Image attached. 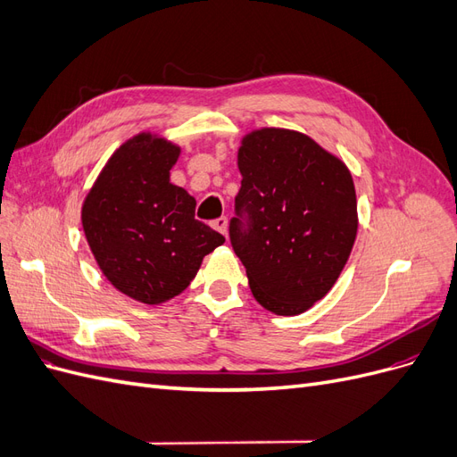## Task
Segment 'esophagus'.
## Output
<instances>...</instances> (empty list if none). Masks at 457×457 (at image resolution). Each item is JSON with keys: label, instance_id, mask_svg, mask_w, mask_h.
Instances as JSON below:
<instances>
[{"label": "esophagus", "instance_id": "1", "mask_svg": "<svg viewBox=\"0 0 457 457\" xmlns=\"http://www.w3.org/2000/svg\"><path fill=\"white\" fill-rule=\"evenodd\" d=\"M212 227L215 230H219L220 234H227V228H228V219L227 217H219L215 220H212Z\"/></svg>", "mask_w": 457, "mask_h": 457}]
</instances>
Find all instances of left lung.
Returning a JSON list of instances; mask_svg holds the SVG:
<instances>
[{"label": "left lung", "mask_w": 457, "mask_h": 457, "mask_svg": "<svg viewBox=\"0 0 457 457\" xmlns=\"http://www.w3.org/2000/svg\"><path fill=\"white\" fill-rule=\"evenodd\" d=\"M238 170L228 237L252 294L274 314L305 312L336 284L356 238L347 165L307 135L267 128L242 141Z\"/></svg>", "instance_id": "8db88e82"}]
</instances>
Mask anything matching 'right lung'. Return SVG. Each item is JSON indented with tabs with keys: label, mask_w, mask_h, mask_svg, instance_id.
<instances>
[{
	"label": "right lung",
	"mask_w": 457,
	"mask_h": 457,
	"mask_svg": "<svg viewBox=\"0 0 457 457\" xmlns=\"http://www.w3.org/2000/svg\"><path fill=\"white\" fill-rule=\"evenodd\" d=\"M179 146L141 133L121 145L81 207L103 274L121 294L158 305L187 289L202 259L225 242L195 219L196 200L170 183Z\"/></svg>",
	"instance_id": "add662e5"
}]
</instances>
